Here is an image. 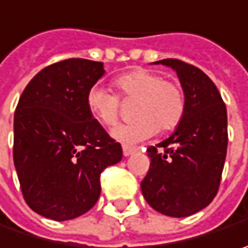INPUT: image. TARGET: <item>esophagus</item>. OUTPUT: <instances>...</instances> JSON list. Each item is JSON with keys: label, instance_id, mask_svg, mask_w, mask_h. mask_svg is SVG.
Returning <instances> with one entry per match:
<instances>
[{"label": "esophagus", "instance_id": "obj_1", "mask_svg": "<svg viewBox=\"0 0 248 248\" xmlns=\"http://www.w3.org/2000/svg\"><path fill=\"white\" fill-rule=\"evenodd\" d=\"M139 151V148L136 147H130V145H124V156H130L133 155L135 153Z\"/></svg>", "mask_w": 248, "mask_h": 248}]
</instances>
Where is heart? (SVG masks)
<instances>
[{
    "instance_id": "b5f03b06",
    "label": "heart",
    "mask_w": 248,
    "mask_h": 248,
    "mask_svg": "<svg viewBox=\"0 0 248 248\" xmlns=\"http://www.w3.org/2000/svg\"><path fill=\"white\" fill-rule=\"evenodd\" d=\"M119 95L136 100L130 122L113 127L112 137L124 144H135L162 132L173 129L182 121L186 100L176 81L164 80L153 70L135 69L115 79ZM86 105L93 116L105 126H112L119 118V97L101 84H94L86 94Z\"/></svg>"
}]
</instances>
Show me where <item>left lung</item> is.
<instances>
[{
    "label": "left lung",
    "instance_id": "obj_1",
    "mask_svg": "<svg viewBox=\"0 0 248 248\" xmlns=\"http://www.w3.org/2000/svg\"><path fill=\"white\" fill-rule=\"evenodd\" d=\"M154 63L176 72L186 109L167 140L147 148L151 164L141 191L155 211L183 218L205 208L218 193L228 148L226 107L214 81L199 68L173 58Z\"/></svg>",
    "mask_w": 248,
    "mask_h": 248
}]
</instances>
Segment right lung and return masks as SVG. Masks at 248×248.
Instances as JSON below:
<instances>
[{"instance_id":"1","label":"right lung","mask_w":248,"mask_h":248,"mask_svg":"<svg viewBox=\"0 0 248 248\" xmlns=\"http://www.w3.org/2000/svg\"><path fill=\"white\" fill-rule=\"evenodd\" d=\"M103 62L70 58L29 81L14 118V164L27 205L54 221L78 218L101 193L100 175L122 147L93 118L86 94Z\"/></svg>"}]
</instances>
